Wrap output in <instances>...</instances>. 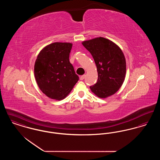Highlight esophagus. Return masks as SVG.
Wrapping results in <instances>:
<instances>
[{"label": "esophagus", "mask_w": 160, "mask_h": 160, "mask_svg": "<svg viewBox=\"0 0 160 160\" xmlns=\"http://www.w3.org/2000/svg\"><path fill=\"white\" fill-rule=\"evenodd\" d=\"M85 77H86V75H83V76H82L80 77V79L81 80H84V79Z\"/></svg>", "instance_id": "esophagus-1"}]
</instances>
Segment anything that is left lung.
<instances>
[{"label": "left lung", "mask_w": 160, "mask_h": 160, "mask_svg": "<svg viewBox=\"0 0 160 160\" xmlns=\"http://www.w3.org/2000/svg\"><path fill=\"white\" fill-rule=\"evenodd\" d=\"M82 43L91 54L97 69L98 81L90 86L91 91L100 98L114 95L122 86L126 76V59L121 48L103 37Z\"/></svg>", "instance_id": "1"}]
</instances>
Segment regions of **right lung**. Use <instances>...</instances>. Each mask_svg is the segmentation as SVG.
Segmentation results:
<instances>
[{"label": "right lung", "instance_id": "right-lung-1", "mask_svg": "<svg viewBox=\"0 0 160 160\" xmlns=\"http://www.w3.org/2000/svg\"><path fill=\"white\" fill-rule=\"evenodd\" d=\"M72 46L70 42L48 44L40 51L35 62L37 83L51 99L59 101L66 98L79 79L69 59Z\"/></svg>", "mask_w": 160, "mask_h": 160}]
</instances>
